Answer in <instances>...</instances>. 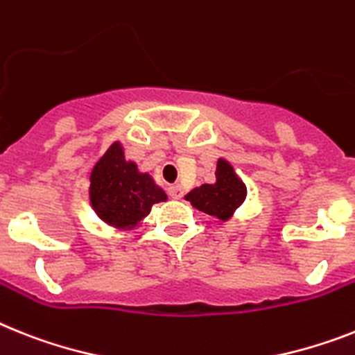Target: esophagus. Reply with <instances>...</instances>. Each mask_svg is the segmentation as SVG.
I'll return each mask as SVG.
<instances>
[{
    "label": "esophagus",
    "mask_w": 355,
    "mask_h": 355,
    "mask_svg": "<svg viewBox=\"0 0 355 355\" xmlns=\"http://www.w3.org/2000/svg\"><path fill=\"white\" fill-rule=\"evenodd\" d=\"M168 191H169V196H171V198H175V200L182 198V195H184V189L180 184H173V186H169Z\"/></svg>",
    "instance_id": "34e87169"
}]
</instances>
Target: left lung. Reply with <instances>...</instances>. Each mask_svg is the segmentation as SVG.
<instances>
[{
    "label": "left lung",
    "instance_id": "left-lung-1",
    "mask_svg": "<svg viewBox=\"0 0 355 355\" xmlns=\"http://www.w3.org/2000/svg\"><path fill=\"white\" fill-rule=\"evenodd\" d=\"M214 175H216V182L195 187L191 193H187L186 200L191 202L202 213L225 222L238 205L245 200L247 189L242 180L236 177L231 164L225 160H218Z\"/></svg>",
    "mask_w": 355,
    "mask_h": 355
}]
</instances>
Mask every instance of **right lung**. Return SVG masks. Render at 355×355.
I'll list each match as a JSON object with an SVG mask.
<instances>
[{
  "label": "right lung",
  "instance_id": "add662e5",
  "mask_svg": "<svg viewBox=\"0 0 355 355\" xmlns=\"http://www.w3.org/2000/svg\"><path fill=\"white\" fill-rule=\"evenodd\" d=\"M90 182V200L97 216L121 229L135 227L150 214L151 205L168 198L148 173L124 159L119 142H113L95 164Z\"/></svg>",
  "mask_w": 355,
  "mask_h": 355
}]
</instances>
